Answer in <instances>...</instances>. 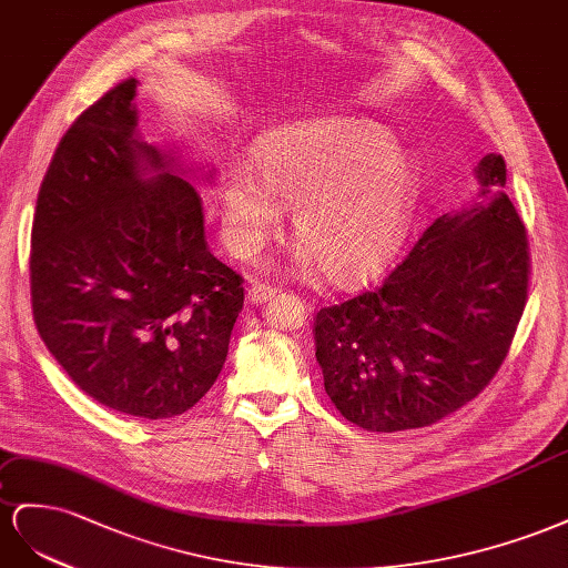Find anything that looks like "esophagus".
Wrapping results in <instances>:
<instances>
[{
	"label": "esophagus",
	"mask_w": 568,
	"mask_h": 568,
	"mask_svg": "<svg viewBox=\"0 0 568 568\" xmlns=\"http://www.w3.org/2000/svg\"><path fill=\"white\" fill-rule=\"evenodd\" d=\"M275 293H278V287L271 285V283H262V281H254L247 290V297L252 304H264L268 302Z\"/></svg>",
	"instance_id": "1"
}]
</instances>
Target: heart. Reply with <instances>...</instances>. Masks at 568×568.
Segmentation results:
<instances>
[{
	"instance_id": "1",
	"label": "heart",
	"mask_w": 568,
	"mask_h": 568,
	"mask_svg": "<svg viewBox=\"0 0 568 568\" xmlns=\"http://www.w3.org/2000/svg\"><path fill=\"white\" fill-rule=\"evenodd\" d=\"M416 194L412 161L381 128L323 121L290 128L264 142L252 169L223 175V242L254 258L293 206L297 266H321L331 283H356L393 254Z\"/></svg>"
}]
</instances>
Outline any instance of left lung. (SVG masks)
<instances>
[{"mask_svg":"<svg viewBox=\"0 0 568 568\" xmlns=\"http://www.w3.org/2000/svg\"><path fill=\"white\" fill-rule=\"evenodd\" d=\"M476 173L474 204L437 216L376 287L314 316L323 385L354 426H430L507 359L528 300V237L505 194V159L483 156Z\"/></svg>","mask_w":568,"mask_h":568,"instance_id":"1","label":"left lung"}]
</instances>
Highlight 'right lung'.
I'll list each match as a JSON object with an SVG mask.
<instances>
[{
    "mask_svg": "<svg viewBox=\"0 0 568 568\" xmlns=\"http://www.w3.org/2000/svg\"><path fill=\"white\" fill-rule=\"evenodd\" d=\"M135 88H111L59 142L32 219L30 302L80 390L173 418L216 383L245 287L209 252L197 190L138 138Z\"/></svg>",
    "mask_w": 568,
    "mask_h": 568,
    "instance_id": "right-lung-1",
    "label": "right lung"
}]
</instances>
